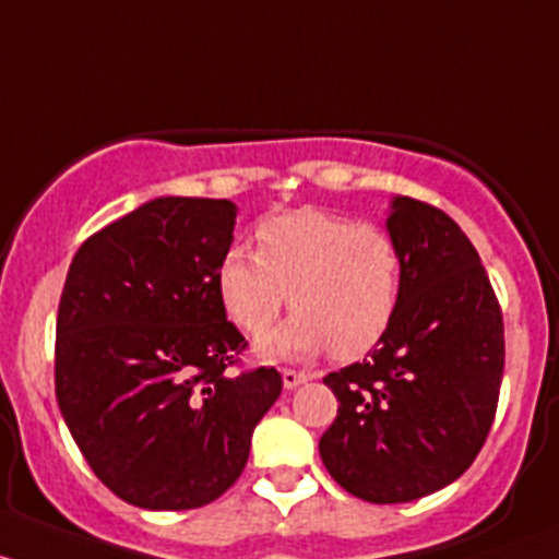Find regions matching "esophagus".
<instances>
[{
    "label": "esophagus",
    "mask_w": 559,
    "mask_h": 559,
    "mask_svg": "<svg viewBox=\"0 0 559 559\" xmlns=\"http://www.w3.org/2000/svg\"><path fill=\"white\" fill-rule=\"evenodd\" d=\"M309 373L307 371H293V368H285V371H282V384H285V390H293V388H298V384H304V382H309Z\"/></svg>",
    "instance_id": "1"
}]
</instances>
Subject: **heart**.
Masks as SVG:
<instances>
[{
	"label": "heart",
	"instance_id": "b5f03b06",
	"mask_svg": "<svg viewBox=\"0 0 559 559\" xmlns=\"http://www.w3.org/2000/svg\"><path fill=\"white\" fill-rule=\"evenodd\" d=\"M404 266L384 228L320 210L280 215L258 228V252L231 247L217 293L247 336H263L287 304L296 314L258 342L269 360L309 358L331 347L342 360L384 338L401 304Z\"/></svg>",
	"mask_w": 559,
	"mask_h": 559
}]
</instances>
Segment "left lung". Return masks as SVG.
I'll return each mask as SVG.
<instances>
[{"mask_svg": "<svg viewBox=\"0 0 559 559\" xmlns=\"http://www.w3.org/2000/svg\"><path fill=\"white\" fill-rule=\"evenodd\" d=\"M384 228L404 266L399 312L360 364L322 379L338 414L320 457L355 498L406 503L452 485L485 444L503 318L479 252L447 212L393 195Z\"/></svg>", "mask_w": 559, "mask_h": 559, "instance_id": "left-lung-1", "label": "left lung"}]
</instances>
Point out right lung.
Listing matches in <instances>:
<instances>
[{"label":"right lung","instance_id":"add662e5","mask_svg":"<svg viewBox=\"0 0 559 559\" xmlns=\"http://www.w3.org/2000/svg\"><path fill=\"white\" fill-rule=\"evenodd\" d=\"M234 226V201L158 195L85 239L67 272L61 417L94 474L140 509L221 498L282 393L277 368L228 371L245 349L217 293Z\"/></svg>","mask_w":559,"mask_h":559}]
</instances>
